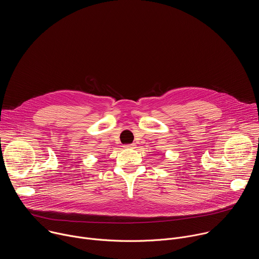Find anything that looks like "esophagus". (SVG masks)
<instances>
[{
    "label": "esophagus",
    "instance_id": "34e87169",
    "mask_svg": "<svg viewBox=\"0 0 259 259\" xmlns=\"http://www.w3.org/2000/svg\"><path fill=\"white\" fill-rule=\"evenodd\" d=\"M124 147H125V149H133L134 144H125Z\"/></svg>",
    "mask_w": 259,
    "mask_h": 259
}]
</instances>
